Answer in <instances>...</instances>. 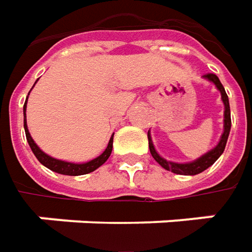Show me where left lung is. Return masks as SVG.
<instances>
[{"mask_svg":"<svg viewBox=\"0 0 252 252\" xmlns=\"http://www.w3.org/2000/svg\"><path fill=\"white\" fill-rule=\"evenodd\" d=\"M203 78H206L208 81L213 83L216 85L220 94H221V101L224 103V126H223V134L219 140L218 146L213 147L212 150L208 151L206 154H203L202 157H199L195 161L192 162H185V164H179V162H172V161L165 160L162 158L160 154L156 151L154 149V144H153V140H151L150 131L147 133V137H149V149H150L151 156L153 158L157 161L160 164L161 167L167 171H171L174 174H179V175H196V174H200L203 172L205 169H208L210 165H213L219 157L223 154L224 151V147H226V143H227L228 134H230V127H231V118H230V103H228V96L226 91H224V87L221 85L220 80L216 74H205Z\"/></svg>","mask_w":252,"mask_h":252,"instance_id":"1","label":"left lung"}]
</instances>
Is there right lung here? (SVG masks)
<instances>
[{
  "mask_svg": "<svg viewBox=\"0 0 252 252\" xmlns=\"http://www.w3.org/2000/svg\"><path fill=\"white\" fill-rule=\"evenodd\" d=\"M36 84V83H34ZM29 95V94H28ZM28 99V98H26ZM24 127H25V134H26V140L29 143L31 149L33 151V154L36 156V158L43 164L44 167H47L49 169H52L57 174H63V175H84V174H90L92 171H95L96 168H99L105 161L109 158L112 153V144H113V134H112L111 140L108 143V147L105 149V151L102 153L101 156H98L96 158L88 161V162H83V164H77V162H68V161L57 160L53 158L50 156H47L46 153L40 150L37 147V144L34 143L31 133L28 130V125H26V101L24 105Z\"/></svg>",
  "mask_w": 252,
  "mask_h": 252,
  "instance_id": "right-lung-1",
  "label": "right lung"
}]
</instances>
